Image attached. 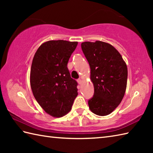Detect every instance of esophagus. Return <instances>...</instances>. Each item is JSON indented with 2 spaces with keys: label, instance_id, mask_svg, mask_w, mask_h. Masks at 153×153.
Instances as JSON below:
<instances>
[{
  "label": "esophagus",
  "instance_id": "esophagus-1",
  "mask_svg": "<svg viewBox=\"0 0 153 153\" xmlns=\"http://www.w3.org/2000/svg\"><path fill=\"white\" fill-rule=\"evenodd\" d=\"M77 81V83H78L79 84V85H81V84L82 83V80L81 79H78Z\"/></svg>",
  "mask_w": 153,
  "mask_h": 153
}]
</instances>
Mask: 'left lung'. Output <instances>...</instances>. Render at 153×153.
I'll return each instance as SVG.
<instances>
[{"instance_id": "left-lung-1", "label": "left lung", "mask_w": 153, "mask_h": 153, "mask_svg": "<svg viewBox=\"0 0 153 153\" xmlns=\"http://www.w3.org/2000/svg\"><path fill=\"white\" fill-rule=\"evenodd\" d=\"M82 49L91 68L94 95L88 100L91 111L98 116L110 114L126 92L128 68L119 52L105 42H83Z\"/></svg>"}]
</instances>
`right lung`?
Wrapping results in <instances>:
<instances>
[{"label": "right lung", "mask_w": 153, "mask_h": 153, "mask_svg": "<svg viewBox=\"0 0 153 153\" xmlns=\"http://www.w3.org/2000/svg\"><path fill=\"white\" fill-rule=\"evenodd\" d=\"M77 42L48 41L35 53L30 72L33 96L45 112L59 118L69 112L77 96V83L67 64Z\"/></svg>", "instance_id": "right-lung-1"}]
</instances>
